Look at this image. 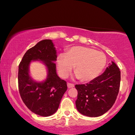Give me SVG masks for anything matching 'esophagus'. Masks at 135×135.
I'll return each mask as SVG.
<instances>
[{"mask_svg": "<svg viewBox=\"0 0 135 135\" xmlns=\"http://www.w3.org/2000/svg\"><path fill=\"white\" fill-rule=\"evenodd\" d=\"M67 86H68V88H71L74 87L75 85L72 83H68Z\"/></svg>", "mask_w": 135, "mask_h": 135, "instance_id": "obj_1", "label": "esophagus"}]
</instances>
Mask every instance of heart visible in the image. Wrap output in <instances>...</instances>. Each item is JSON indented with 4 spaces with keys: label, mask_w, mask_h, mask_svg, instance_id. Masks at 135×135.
Returning <instances> with one entry per match:
<instances>
[{
    "label": "heart",
    "mask_w": 135,
    "mask_h": 135,
    "mask_svg": "<svg viewBox=\"0 0 135 135\" xmlns=\"http://www.w3.org/2000/svg\"><path fill=\"white\" fill-rule=\"evenodd\" d=\"M107 57L102 52L82 46H75L59 55L57 65L62 77L68 76L73 66L76 77L83 82H88L97 78L105 68Z\"/></svg>",
    "instance_id": "1"
}]
</instances>
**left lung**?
<instances>
[{"label":"left lung","instance_id":"8db88e82","mask_svg":"<svg viewBox=\"0 0 135 135\" xmlns=\"http://www.w3.org/2000/svg\"><path fill=\"white\" fill-rule=\"evenodd\" d=\"M120 71L114 62L89 83L76 84L77 110L84 115L96 117L107 112L115 102L119 92Z\"/></svg>","mask_w":135,"mask_h":135}]
</instances>
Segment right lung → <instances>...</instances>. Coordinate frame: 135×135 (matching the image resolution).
Segmentation results:
<instances>
[{
    "instance_id": "add662e5",
    "label": "right lung",
    "mask_w": 135,
    "mask_h": 135,
    "mask_svg": "<svg viewBox=\"0 0 135 135\" xmlns=\"http://www.w3.org/2000/svg\"><path fill=\"white\" fill-rule=\"evenodd\" d=\"M56 50L50 39H44L30 48L20 63L18 82L23 102L31 112L38 115L48 117L54 114L67 89L66 82L56 73ZM31 60H41L46 65L48 75L43 82H36L28 75Z\"/></svg>"
}]
</instances>
